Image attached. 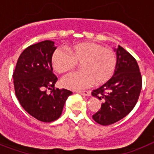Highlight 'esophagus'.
<instances>
[{
    "instance_id": "esophagus-1",
    "label": "esophagus",
    "mask_w": 154,
    "mask_h": 154,
    "mask_svg": "<svg viewBox=\"0 0 154 154\" xmlns=\"http://www.w3.org/2000/svg\"><path fill=\"white\" fill-rule=\"evenodd\" d=\"M77 93H79L81 95H85V96H88L90 95V92L87 91H77Z\"/></svg>"
}]
</instances>
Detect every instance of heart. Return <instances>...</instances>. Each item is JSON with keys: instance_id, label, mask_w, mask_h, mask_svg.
<instances>
[{"instance_id": "obj_1", "label": "heart", "mask_w": 154, "mask_h": 154, "mask_svg": "<svg viewBox=\"0 0 154 154\" xmlns=\"http://www.w3.org/2000/svg\"><path fill=\"white\" fill-rule=\"evenodd\" d=\"M68 53L56 49L51 57V65L57 73H66L81 64L79 73L67 75L63 80L66 88L80 91L95 83L101 85L109 81L117 66L114 51L95 42H81L67 48Z\"/></svg>"}]
</instances>
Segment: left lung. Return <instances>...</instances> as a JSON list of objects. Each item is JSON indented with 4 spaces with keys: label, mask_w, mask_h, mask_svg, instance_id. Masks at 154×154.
<instances>
[{
    "label": "left lung",
    "mask_w": 154,
    "mask_h": 154,
    "mask_svg": "<svg viewBox=\"0 0 154 154\" xmlns=\"http://www.w3.org/2000/svg\"><path fill=\"white\" fill-rule=\"evenodd\" d=\"M115 51L117 66L113 77L91 92L103 102L101 108L92 116L101 125H112L127 116L137 103L143 85L135 58L121 46Z\"/></svg>",
    "instance_id": "1"
}]
</instances>
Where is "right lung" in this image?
Masks as SVG:
<instances>
[{
	"instance_id": "obj_1",
	"label": "right lung",
	"mask_w": 154,
	"mask_h": 154,
	"mask_svg": "<svg viewBox=\"0 0 154 154\" xmlns=\"http://www.w3.org/2000/svg\"><path fill=\"white\" fill-rule=\"evenodd\" d=\"M51 41H41L24 50L13 73L15 95L20 105L32 117L51 122L62 114L72 91L55 88L57 77L53 73L51 57L56 49ZM51 93L47 92V89Z\"/></svg>"
}]
</instances>
